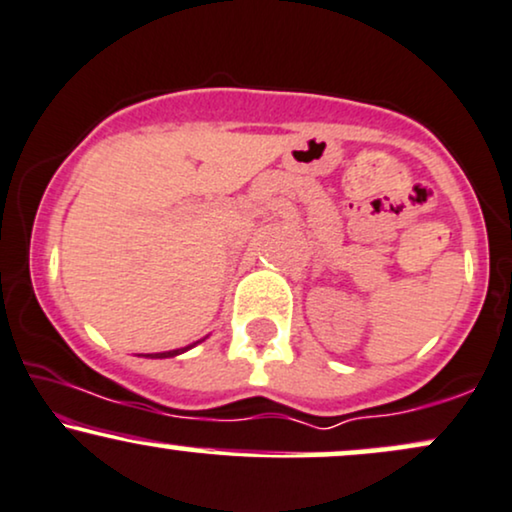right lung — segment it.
Returning <instances> with one entry per match:
<instances>
[{
    "instance_id": "obj_1",
    "label": "right lung",
    "mask_w": 512,
    "mask_h": 512,
    "mask_svg": "<svg viewBox=\"0 0 512 512\" xmlns=\"http://www.w3.org/2000/svg\"><path fill=\"white\" fill-rule=\"evenodd\" d=\"M188 348H190V346H188ZM188 348H181V350H169V353H150V355H145V357H174V355L183 353V350H188Z\"/></svg>"
}]
</instances>
